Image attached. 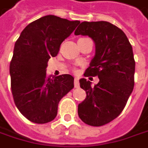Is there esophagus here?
<instances>
[{
  "mask_svg": "<svg viewBox=\"0 0 148 148\" xmlns=\"http://www.w3.org/2000/svg\"><path fill=\"white\" fill-rule=\"evenodd\" d=\"M74 86L76 88H77L79 86V83H78V78L77 77H75V80H74Z\"/></svg>",
  "mask_w": 148,
  "mask_h": 148,
  "instance_id": "esophagus-1",
  "label": "esophagus"
}]
</instances>
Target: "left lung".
<instances>
[{
  "label": "left lung",
  "instance_id": "obj_1",
  "mask_svg": "<svg viewBox=\"0 0 148 148\" xmlns=\"http://www.w3.org/2000/svg\"><path fill=\"white\" fill-rule=\"evenodd\" d=\"M75 35L88 36L93 40L95 55L84 76L99 78L94 86L86 78L79 80L86 98L78 105V116L87 125H104L120 114L134 90L133 48L125 34L108 22H83Z\"/></svg>",
  "mask_w": 148,
  "mask_h": 148
}]
</instances>
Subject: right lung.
Segmentation results:
<instances>
[{
  "label": "right lung",
  "mask_w": 148,
  "mask_h": 148,
  "mask_svg": "<svg viewBox=\"0 0 148 148\" xmlns=\"http://www.w3.org/2000/svg\"><path fill=\"white\" fill-rule=\"evenodd\" d=\"M79 23L45 15L29 23L15 42L9 67L12 94L18 110L31 122L53 120L59 101L74 87L71 75L49 77L46 68L49 59L57 56L61 43Z\"/></svg>",
  "instance_id": "right-lung-1"
}]
</instances>
